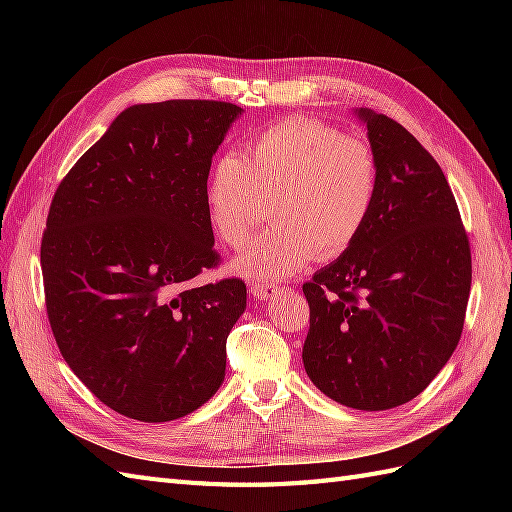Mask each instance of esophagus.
I'll return each instance as SVG.
<instances>
[{
	"instance_id": "obj_1",
	"label": "esophagus",
	"mask_w": 512,
	"mask_h": 512,
	"mask_svg": "<svg viewBox=\"0 0 512 512\" xmlns=\"http://www.w3.org/2000/svg\"><path fill=\"white\" fill-rule=\"evenodd\" d=\"M250 290L256 299H273L275 294H280V286L277 284H267V282H252Z\"/></svg>"
}]
</instances>
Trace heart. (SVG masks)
Wrapping results in <instances>:
<instances>
[{
  "mask_svg": "<svg viewBox=\"0 0 512 512\" xmlns=\"http://www.w3.org/2000/svg\"><path fill=\"white\" fill-rule=\"evenodd\" d=\"M380 194V162L369 143L318 119L290 117L247 141L241 156L215 160L205 188L220 239L241 250L265 200L277 222L232 269L250 280H282L305 262L337 258L361 237Z\"/></svg>",
  "mask_w": 512,
  "mask_h": 512,
  "instance_id": "obj_1",
  "label": "heart"
}]
</instances>
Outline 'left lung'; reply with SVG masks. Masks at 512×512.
<instances>
[{
	"label": "left lung",
	"mask_w": 512,
	"mask_h": 512,
	"mask_svg": "<svg viewBox=\"0 0 512 512\" xmlns=\"http://www.w3.org/2000/svg\"><path fill=\"white\" fill-rule=\"evenodd\" d=\"M380 162L374 213L331 265L303 284L309 380L354 410L408 404L440 374L463 331L468 235L431 153L397 121L361 108Z\"/></svg>",
	"instance_id": "1"
}]
</instances>
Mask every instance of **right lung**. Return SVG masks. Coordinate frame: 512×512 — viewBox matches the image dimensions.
<instances>
[{"label":"right lung","mask_w":512,"mask_h":512,"mask_svg":"<svg viewBox=\"0 0 512 512\" xmlns=\"http://www.w3.org/2000/svg\"><path fill=\"white\" fill-rule=\"evenodd\" d=\"M241 113L215 100L134 104L53 196L40 262L55 342L102 404L136 421H175L224 382L245 284H185L220 260L205 188Z\"/></svg>","instance_id":"add662e5"}]
</instances>
